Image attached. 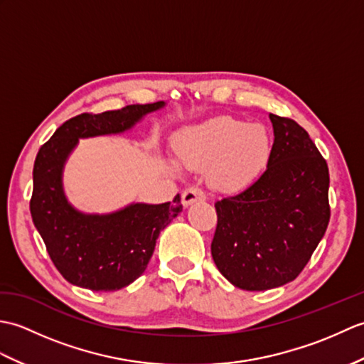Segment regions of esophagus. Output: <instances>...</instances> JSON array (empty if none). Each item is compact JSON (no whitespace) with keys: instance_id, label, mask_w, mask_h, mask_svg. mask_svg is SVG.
<instances>
[{"instance_id":"obj_1","label":"esophagus","mask_w":364,"mask_h":364,"mask_svg":"<svg viewBox=\"0 0 364 364\" xmlns=\"http://www.w3.org/2000/svg\"><path fill=\"white\" fill-rule=\"evenodd\" d=\"M181 198H183L184 206H191L192 203L200 202V200H205L206 194L203 192V189H200V188H189L183 192Z\"/></svg>"}]
</instances>
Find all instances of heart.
Returning a JSON list of instances; mask_svg holds the SVG:
<instances>
[{
  "label": "heart",
  "mask_w": 364,
  "mask_h": 364,
  "mask_svg": "<svg viewBox=\"0 0 364 364\" xmlns=\"http://www.w3.org/2000/svg\"><path fill=\"white\" fill-rule=\"evenodd\" d=\"M176 156L191 168H207L208 181L223 192L250 186L267 168L272 139L261 123L215 117L181 129L173 139Z\"/></svg>",
  "instance_id": "heart-1"
}]
</instances>
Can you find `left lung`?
<instances>
[{
  "label": "left lung",
  "instance_id": "obj_1",
  "mask_svg": "<svg viewBox=\"0 0 364 364\" xmlns=\"http://www.w3.org/2000/svg\"><path fill=\"white\" fill-rule=\"evenodd\" d=\"M272 156L257 181L215 202L211 255L236 288L266 291L297 278L330 220L328 167L297 122L269 114Z\"/></svg>",
  "mask_w": 364,
  "mask_h": 364
}]
</instances>
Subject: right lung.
Wrapping results in <instances>:
<instances>
[{
  "instance_id": "obj_1",
  "label": "right lung",
  "mask_w": 364,
  "mask_h": 364,
  "mask_svg": "<svg viewBox=\"0 0 364 364\" xmlns=\"http://www.w3.org/2000/svg\"><path fill=\"white\" fill-rule=\"evenodd\" d=\"M164 102L84 112L63 123L38 150L33 170L31 218L53 264L67 282L92 291H117L144 274L159 233L183 211L170 203H133L111 214H84L67 202L63 170L81 137L117 134Z\"/></svg>"
}]
</instances>
